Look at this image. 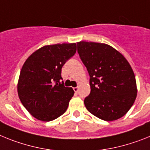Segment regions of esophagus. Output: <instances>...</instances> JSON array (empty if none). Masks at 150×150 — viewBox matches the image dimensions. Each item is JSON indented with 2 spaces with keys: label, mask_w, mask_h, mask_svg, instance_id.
Masks as SVG:
<instances>
[{
  "label": "esophagus",
  "mask_w": 150,
  "mask_h": 150,
  "mask_svg": "<svg viewBox=\"0 0 150 150\" xmlns=\"http://www.w3.org/2000/svg\"><path fill=\"white\" fill-rule=\"evenodd\" d=\"M73 90H74V91H75V93H78V91H79V88H78V87H75V88H73Z\"/></svg>",
  "instance_id": "obj_1"
}]
</instances>
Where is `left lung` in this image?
<instances>
[{"mask_svg":"<svg viewBox=\"0 0 150 150\" xmlns=\"http://www.w3.org/2000/svg\"><path fill=\"white\" fill-rule=\"evenodd\" d=\"M77 45L90 75L91 93L84 99L85 107L102 120L122 118L133 106L137 93L131 65L108 44L80 41Z\"/></svg>","mask_w":150,"mask_h":150,"instance_id":"obj_1","label":"left lung"}]
</instances>
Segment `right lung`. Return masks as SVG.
<instances>
[{"mask_svg":"<svg viewBox=\"0 0 150 150\" xmlns=\"http://www.w3.org/2000/svg\"><path fill=\"white\" fill-rule=\"evenodd\" d=\"M76 48L75 43L46 45L24 62L18 81V95L24 107L38 120L53 121L66 111L75 92L61 82V71L75 55Z\"/></svg>","mask_w":150,"mask_h":150,"instance_id":"add662e5","label":"right lung"}]
</instances>
